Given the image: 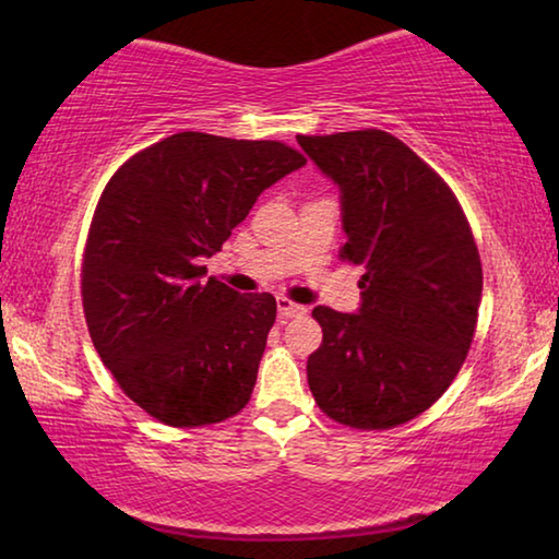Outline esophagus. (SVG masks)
I'll return each instance as SVG.
<instances>
[{
	"instance_id": "34e87169",
	"label": "esophagus",
	"mask_w": 559,
	"mask_h": 559,
	"mask_svg": "<svg viewBox=\"0 0 559 559\" xmlns=\"http://www.w3.org/2000/svg\"><path fill=\"white\" fill-rule=\"evenodd\" d=\"M276 302H278V316H281L283 320L298 318V316L306 313V306H298V302H293V300H288V298H278Z\"/></svg>"
}]
</instances>
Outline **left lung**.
Returning <instances> with one entry per match:
<instances>
[{
	"label": "left lung",
	"instance_id": "left-lung-1",
	"mask_svg": "<svg viewBox=\"0 0 559 559\" xmlns=\"http://www.w3.org/2000/svg\"><path fill=\"white\" fill-rule=\"evenodd\" d=\"M340 187V257L365 269L357 313L313 308L308 384L330 419L392 429L449 390L476 333L484 271L449 185L384 130L298 135Z\"/></svg>",
	"mask_w": 559,
	"mask_h": 559
}]
</instances>
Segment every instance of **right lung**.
I'll use <instances>...</instances> for the list:
<instances>
[{
    "label": "right lung",
    "mask_w": 559,
    "mask_h": 559,
    "mask_svg": "<svg viewBox=\"0 0 559 559\" xmlns=\"http://www.w3.org/2000/svg\"><path fill=\"white\" fill-rule=\"evenodd\" d=\"M302 165L276 140L177 132L103 189L83 253V313L120 390L167 427H206L249 404L276 298L204 281L200 263L263 189Z\"/></svg>",
    "instance_id": "1"
}]
</instances>
